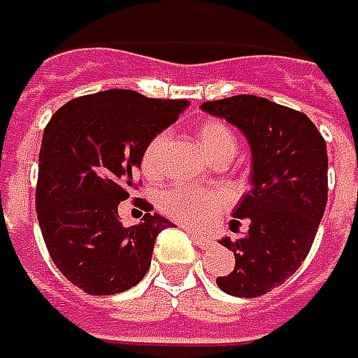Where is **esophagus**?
<instances>
[{"instance_id": "obj_1", "label": "esophagus", "mask_w": 358, "mask_h": 358, "mask_svg": "<svg viewBox=\"0 0 358 358\" xmlns=\"http://www.w3.org/2000/svg\"><path fill=\"white\" fill-rule=\"evenodd\" d=\"M185 231H187L189 236H191V238L195 240V243H197L199 248H203V250H206V248H209V245L213 243V241L209 240V238H206V236H201V234H197V231H195L193 227H185Z\"/></svg>"}]
</instances>
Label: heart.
I'll return each instance as SVG.
<instances>
[{
	"instance_id": "1",
	"label": "heart",
	"mask_w": 358,
	"mask_h": 358,
	"mask_svg": "<svg viewBox=\"0 0 358 358\" xmlns=\"http://www.w3.org/2000/svg\"><path fill=\"white\" fill-rule=\"evenodd\" d=\"M197 141L211 161L227 157L238 149L231 129L222 120H203L197 127ZM169 143V134L159 133L147 143L141 155V171L145 177H157L161 173L163 155ZM161 207L173 220L185 225L203 227L217 220V215L227 207V197L215 189L187 187L177 185L161 193Z\"/></svg>"
}]
</instances>
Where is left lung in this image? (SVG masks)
Returning <instances> with one entry per match:
<instances>
[{"mask_svg":"<svg viewBox=\"0 0 358 358\" xmlns=\"http://www.w3.org/2000/svg\"><path fill=\"white\" fill-rule=\"evenodd\" d=\"M201 110L238 127L252 151V187L229 224L240 231L245 220L250 229L220 240L236 266L215 282L225 294L256 298L284 284L313 248L329 193L327 143L304 113L254 94L203 102Z\"/></svg>","mask_w":358,"mask_h":358,"instance_id":"1","label":"left lung"}]
</instances>
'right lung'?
<instances>
[{"mask_svg": "<svg viewBox=\"0 0 358 358\" xmlns=\"http://www.w3.org/2000/svg\"><path fill=\"white\" fill-rule=\"evenodd\" d=\"M187 104L115 88L66 102L48 122L38 165V222L56 268L86 294H118L147 274L157 236L173 224L134 199L147 213L141 224L124 227L118 209L134 189L147 143Z\"/></svg>", "mask_w": 358, "mask_h": 358, "instance_id": "obj_1", "label": "right lung"}]
</instances>
